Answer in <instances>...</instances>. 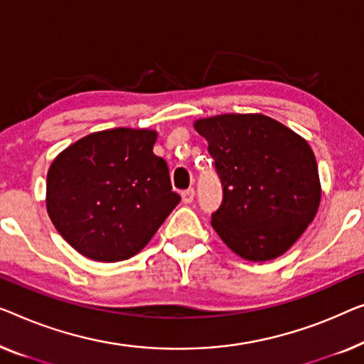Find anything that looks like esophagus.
Here are the masks:
<instances>
[{"label":"esophagus","mask_w":364,"mask_h":364,"mask_svg":"<svg viewBox=\"0 0 364 364\" xmlns=\"http://www.w3.org/2000/svg\"><path fill=\"white\" fill-rule=\"evenodd\" d=\"M193 197H195L193 188H188V191H183L182 192V202L183 203H192L193 202Z\"/></svg>","instance_id":"obj_1"}]
</instances>
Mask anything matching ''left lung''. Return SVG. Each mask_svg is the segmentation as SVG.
Returning <instances> with one entry per match:
<instances>
[{
  "instance_id": "obj_1",
  "label": "left lung",
  "mask_w": 364,
  "mask_h": 364,
  "mask_svg": "<svg viewBox=\"0 0 364 364\" xmlns=\"http://www.w3.org/2000/svg\"><path fill=\"white\" fill-rule=\"evenodd\" d=\"M193 128L208 141L223 186L213 230L243 259L284 255L312 223L322 197L312 147L261 113L217 114Z\"/></svg>"
}]
</instances>
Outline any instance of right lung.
<instances>
[{
    "label": "right lung",
    "instance_id": "add662e5",
    "mask_svg": "<svg viewBox=\"0 0 364 364\" xmlns=\"http://www.w3.org/2000/svg\"><path fill=\"white\" fill-rule=\"evenodd\" d=\"M154 129L113 128L78 139L47 172V213L73 250L98 262L138 255L181 202Z\"/></svg>",
    "mask_w": 364,
    "mask_h": 364
}]
</instances>
